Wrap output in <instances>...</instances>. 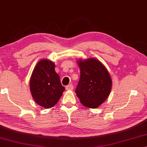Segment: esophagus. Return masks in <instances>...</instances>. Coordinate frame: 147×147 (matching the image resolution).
Listing matches in <instances>:
<instances>
[{
    "label": "esophagus",
    "instance_id": "1",
    "mask_svg": "<svg viewBox=\"0 0 147 147\" xmlns=\"http://www.w3.org/2000/svg\"><path fill=\"white\" fill-rule=\"evenodd\" d=\"M66 89L67 90H73V85L72 84H70L69 85H67L66 86Z\"/></svg>",
    "mask_w": 147,
    "mask_h": 147
}]
</instances>
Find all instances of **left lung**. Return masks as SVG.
<instances>
[{
    "label": "left lung",
    "instance_id": "obj_1",
    "mask_svg": "<svg viewBox=\"0 0 147 147\" xmlns=\"http://www.w3.org/2000/svg\"><path fill=\"white\" fill-rule=\"evenodd\" d=\"M80 76L76 88V96L84 106L96 109L110 94L112 80L107 69L98 60H79Z\"/></svg>",
    "mask_w": 147,
    "mask_h": 147
}]
</instances>
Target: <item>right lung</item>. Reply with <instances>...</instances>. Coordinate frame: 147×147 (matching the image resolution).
Masks as SVG:
<instances>
[{"label": "right lung", "mask_w": 147, "mask_h": 147, "mask_svg": "<svg viewBox=\"0 0 147 147\" xmlns=\"http://www.w3.org/2000/svg\"><path fill=\"white\" fill-rule=\"evenodd\" d=\"M55 63L42 59L37 63L30 79V90L37 104L50 109L57 104L65 88L55 70Z\"/></svg>", "instance_id": "1"}]
</instances>
